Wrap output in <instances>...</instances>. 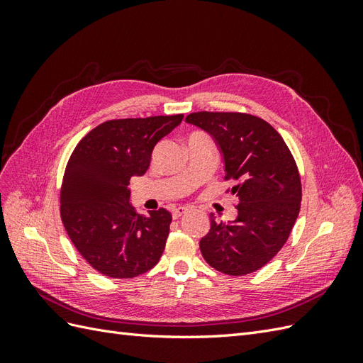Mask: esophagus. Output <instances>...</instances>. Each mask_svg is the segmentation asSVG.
I'll return each mask as SVG.
<instances>
[{
    "instance_id": "1",
    "label": "esophagus",
    "mask_w": 363,
    "mask_h": 363,
    "mask_svg": "<svg viewBox=\"0 0 363 363\" xmlns=\"http://www.w3.org/2000/svg\"><path fill=\"white\" fill-rule=\"evenodd\" d=\"M186 212H188V207H175V208H172V218L174 219H179L180 216H183Z\"/></svg>"
}]
</instances>
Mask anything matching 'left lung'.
I'll list each match as a JSON object with an SVG mask.
<instances>
[{
	"mask_svg": "<svg viewBox=\"0 0 363 363\" xmlns=\"http://www.w3.org/2000/svg\"><path fill=\"white\" fill-rule=\"evenodd\" d=\"M211 133L225 162L227 192L238 196V218L216 223L200 240L204 260L228 276L265 267L292 232L301 207V179L286 142L265 119L240 112H195L186 116Z\"/></svg>",
	"mask_w": 363,
	"mask_h": 363,
	"instance_id": "8db88e82",
	"label": "left lung"
}]
</instances>
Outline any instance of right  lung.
Listing matches in <instances>:
<instances>
[{
    "label": "right lung",
    "mask_w": 363,
    "mask_h": 363,
    "mask_svg": "<svg viewBox=\"0 0 363 363\" xmlns=\"http://www.w3.org/2000/svg\"><path fill=\"white\" fill-rule=\"evenodd\" d=\"M182 119L180 113L106 121L72 151L60 188V218L82 257L107 277H138L162 256L172 215L163 207L139 215L128 203V183L147 172L156 144Z\"/></svg>",
    "instance_id": "right-lung-1"
}]
</instances>
